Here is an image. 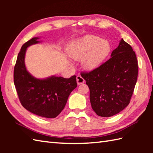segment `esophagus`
Segmentation results:
<instances>
[{
  "mask_svg": "<svg viewBox=\"0 0 153 153\" xmlns=\"http://www.w3.org/2000/svg\"><path fill=\"white\" fill-rule=\"evenodd\" d=\"M76 79L77 85H80V84H82L85 82V79H84L81 76H77L76 77Z\"/></svg>",
  "mask_w": 153,
  "mask_h": 153,
  "instance_id": "obj_1",
  "label": "esophagus"
}]
</instances>
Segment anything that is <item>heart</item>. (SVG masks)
I'll use <instances>...</instances> for the list:
<instances>
[{
	"label": "heart",
	"mask_w": 153,
	"mask_h": 153,
	"mask_svg": "<svg viewBox=\"0 0 153 153\" xmlns=\"http://www.w3.org/2000/svg\"><path fill=\"white\" fill-rule=\"evenodd\" d=\"M109 42L95 35H88L71 42L68 47V55L74 60H82V65L87 70L99 67L111 51Z\"/></svg>",
	"instance_id": "heart-1"
}]
</instances>
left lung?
I'll use <instances>...</instances> for the list:
<instances>
[{
  "label": "left lung",
  "instance_id": "1",
  "mask_svg": "<svg viewBox=\"0 0 153 153\" xmlns=\"http://www.w3.org/2000/svg\"><path fill=\"white\" fill-rule=\"evenodd\" d=\"M81 76L90 90V102L97 115L110 117L129 105L138 75V63L132 47L122 39L111 58Z\"/></svg>",
  "mask_w": 153,
  "mask_h": 153
}]
</instances>
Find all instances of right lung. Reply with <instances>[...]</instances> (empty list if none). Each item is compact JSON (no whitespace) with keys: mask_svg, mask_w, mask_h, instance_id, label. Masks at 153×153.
<instances>
[{"mask_svg":"<svg viewBox=\"0 0 153 153\" xmlns=\"http://www.w3.org/2000/svg\"><path fill=\"white\" fill-rule=\"evenodd\" d=\"M33 37L22 45L14 70V82L22 106L39 116L54 118L62 111L70 94L76 88V76L70 78L52 76L38 79L29 72L25 65L27 47L40 43Z\"/></svg>","mask_w":153,"mask_h":153,"instance_id":"obj_1","label":"right lung"}]
</instances>
